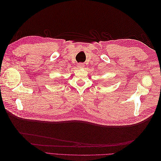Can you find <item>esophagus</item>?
Listing matches in <instances>:
<instances>
[{
    "label": "esophagus",
    "instance_id": "obj_1",
    "mask_svg": "<svg viewBox=\"0 0 161 161\" xmlns=\"http://www.w3.org/2000/svg\"><path fill=\"white\" fill-rule=\"evenodd\" d=\"M85 67V64H82V63H79V64H78V68H79V69H82V68Z\"/></svg>",
    "mask_w": 161,
    "mask_h": 161
}]
</instances>
